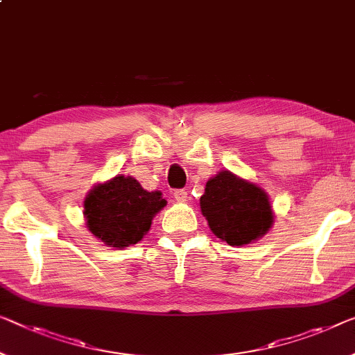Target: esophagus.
<instances>
[{
  "mask_svg": "<svg viewBox=\"0 0 355 355\" xmlns=\"http://www.w3.org/2000/svg\"><path fill=\"white\" fill-rule=\"evenodd\" d=\"M173 198H175L177 202H187L188 191H184V189H177V191L173 193Z\"/></svg>",
  "mask_w": 355,
  "mask_h": 355,
  "instance_id": "34e87169",
  "label": "esophagus"
}]
</instances>
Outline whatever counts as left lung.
I'll return each instance as SVG.
<instances>
[{
    "label": "left lung",
    "instance_id": "obj_1",
    "mask_svg": "<svg viewBox=\"0 0 355 355\" xmlns=\"http://www.w3.org/2000/svg\"><path fill=\"white\" fill-rule=\"evenodd\" d=\"M200 211L218 239L230 245H245L263 237L272 226L274 215L264 189L221 171L205 183Z\"/></svg>",
    "mask_w": 355,
    "mask_h": 355
}]
</instances>
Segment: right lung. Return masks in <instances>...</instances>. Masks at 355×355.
<instances>
[{
	"label": "right lung",
	"instance_id": "add662e5",
	"mask_svg": "<svg viewBox=\"0 0 355 355\" xmlns=\"http://www.w3.org/2000/svg\"><path fill=\"white\" fill-rule=\"evenodd\" d=\"M159 191H146L134 177L118 175L94 187L84 199L89 231L110 247L124 248L141 241L153 216L166 207Z\"/></svg>",
	"mask_w": 355,
	"mask_h": 355
}]
</instances>
